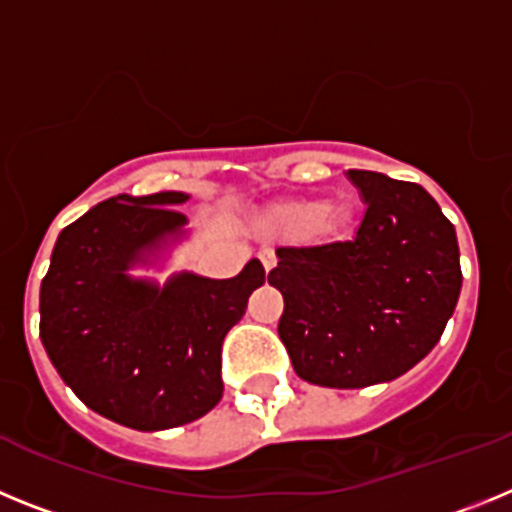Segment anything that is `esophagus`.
Masks as SVG:
<instances>
[{
  "mask_svg": "<svg viewBox=\"0 0 512 512\" xmlns=\"http://www.w3.org/2000/svg\"><path fill=\"white\" fill-rule=\"evenodd\" d=\"M259 259H261V264H264L266 271H271L274 269V264H277V256H274V251H269V248H264V251L259 253Z\"/></svg>",
  "mask_w": 512,
  "mask_h": 512,
  "instance_id": "esophagus-1",
  "label": "esophagus"
}]
</instances>
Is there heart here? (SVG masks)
I'll return each instance as SVG.
<instances>
[{
  "label": "heart",
  "mask_w": 512,
  "mask_h": 512,
  "mask_svg": "<svg viewBox=\"0 0 512 512\" xmlns=\"http://www.w3.org/2000/svg\"><path fill=\"white\" fill-rule=\"evenodd\" d=\"M351 220V210L346 205H323L315 200L284 202L274 205L261 215V228L269 233H333Z\"/></svg>",
  "instance_id": "1"
}]
</instances>
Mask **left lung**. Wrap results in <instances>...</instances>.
Returning a JSON list of instances; mask_svg holds the SVG:
<instances>
[{
  "instance_id": "obj_1",
  "label": "left lung",
  "mask_w": 512,
  "mask_h": 512,
  "mask_svg": "<svg viewBox=\"0 0 512 512\" xmlns=\"http://www.w3.org/2000/svg\"><path fill=\"white\" fill-rule=\"evenodd\" d=\"M366 205L351 241L277 248L279 338L297 377L333 390L392 382L431 354L461 292L454 225L420 184L348 169Z\"/></svg>"
}]
</instances>
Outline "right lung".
Here are the masks:
<instances>
[{
  "instance_id": "add662e5",
  "label": "right lung",
  "mask_w": 512,
  "mask_h": 512,
  "mask_svg": "<svg viewBox=\"0 0 512 512\" xmlns=\"http://www.w3.org/2000/svg\"><path fill=\"white\" fill-rule=\"evenodd\" d=\"M187 192L117 194L58 233L40 284V341L87 408L135 431L192 423L223 397L220 348L266 279L176 271L164 284L133 269L164 266L189 238L174 207Z\"/></svg>"
}]
</instances>
